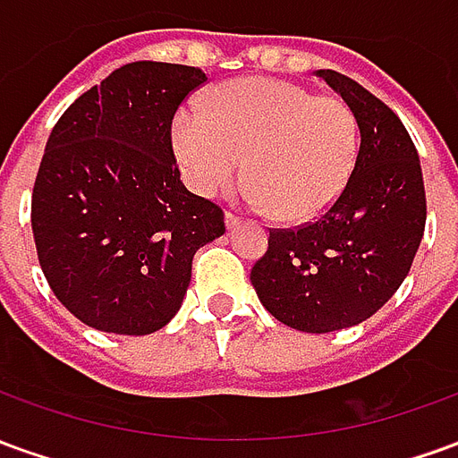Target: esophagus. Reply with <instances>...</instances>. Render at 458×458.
<instances>
[{
    "instance_id": "esophagus-1",
    "label": "esophagus",
    "mask_w": 458,
    "mask_h": 458,
    "mask_svg": "<svg viewBox=\"0 0 458 458\" xmlns=\"http://www.w3.org/2000/svg\"><path fill=\"white\" fill-rule=\"evenodd\" d=\"M240 223H242V220H240L238 216H235V213H225V228L235 230L240 225Z\"/></svg>"
}]
</instances>
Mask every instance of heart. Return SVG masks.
Returning <instances> with one entry per match:
<instances>
[{
  "label": "heart",
  "instance_id": "b5f03b06",
  "mask_svg": "<svg viewBox=\"0 0 458 458\" xmlns=\"http://www.w3.org/2000/svg\"><path fill=\"white\" fill-rule=\"evenodd\" d=\"M181 176L203 196L252 181V200L284 223L321 218L358 159V122L338 98L304 85L245 78L216 88L208 110L183 105L171 122Z\"/></svg>",
  "mask_w": 458,
  "mask_h": 458
}]
</instances>
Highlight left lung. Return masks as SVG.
Returning <instances> with one entry per match:
<instances>
[{
	"label": "left lung",
	"mask_w": 458,
	"mask_h": 458,
	"mask_svg": "<svg viewBox=\"0 0 458 458\" xmlns=\"http://www.w3.org/2000/svg\"><path fill=\"white\" fill-rule=\"evenodd\" d=\"M353 110L360 147L341 199L311 225L272 230L250 282L262 307L304 334L370 318L400 289L422 242L420 157L400 117L363 85L317 71Z\"/></svg>",
	"instance_id": "obj_1"
}]
</instances>
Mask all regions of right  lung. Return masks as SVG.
<instances>
[{
  "mask_svg": "<svg viewBox=\"0 0 458 458\" xmlns=\"http://www.w3.org/2000/svg\"><path fill=\"white\" fill-rule=\"evenodd\" d=\"M208 81L137 61L75 100L46 141L31 196L36 252L58 301L88 327L147 336L183 304L191 262L223 210L181 183L171 120Z\"/></svg>",
  "mask_w": 458,
  "mask_h": 458,
  "instance_id": "obj_1",
  "label": "right lung"
}]
</instances>
